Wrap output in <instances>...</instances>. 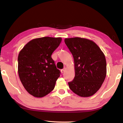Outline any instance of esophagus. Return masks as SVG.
I'll use <instances>...</instances> for the list:
<instances>
[{
  "mask_svg": "<svg viewBox=\"0 0 123 123\" xmlns=\"http://www.w3.org/2000/svg\"><path fill=\"white\" fill-rule=\"evenodd\" d=\"M65 70H66V68H64L63 69H62L61 70V72L62 73H63L65 72Z\"/></svg>",
  "mask_w": 123,
  "mask_h": 123,
  "instance_id": "34e87169",
  "label": "esophagus"
}]
</instances>
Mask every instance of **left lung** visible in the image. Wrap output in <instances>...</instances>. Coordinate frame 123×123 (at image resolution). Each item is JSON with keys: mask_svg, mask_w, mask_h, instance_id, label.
I'll list each match as a JSON object with an SVG mask.
<instances>
[{"mask_svg": "<svg viewBox=\"0 0 123 123\" xmlns=\"http://www.w3.org/2000/svg\"><path fill=\"white\" fill-rule=\"evenodd\" d=\"M74 58L75 75L68 82L76 94L88 97L100 88L106 76V61L100 48L89 39L74 37L64 39Z\"/></svg>", "mask_w": 123, "mask_h": 123, "instance_id": "8db88e82", "label": "left lung"}]
</instances>
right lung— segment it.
<instances>
[{
	"label": "right lung",
	"instance_id": "add662e5",
	"mask_svg": "<svg viewBox=\"0 0 123 123\" xmlns=\"http://www.w3.org/2000/svg\"><path fill=\"white\" fill-rule=\"evenodd\" d=\"M61 41V37L35 38L19 52L18 72L20 81L26 91L35 97H44L55 87L61 72L51 56Z\"/></svg>",
	"mask_w": 123,
	"mask_h": 123
}]
</instances>
